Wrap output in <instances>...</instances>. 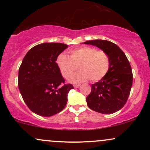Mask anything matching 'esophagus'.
Listing matches in <instances>:
<instances>
[{
	"label": "esophagus",
	"mask_w": 150,
	"mask_h": 150,
	"mask_svg": "<svg viewBox=\"0 0 150 150\" xmlns=\"http://www.w3.org/2000/svg\"><path fill=\"white\" fill-rule=\"evenodd\" d=\"M73 87H75V88H78V87H80V85H79V84H75V85H73Z\"/></svg>",
	"instance_id": "obj_1"
}]
</instances>
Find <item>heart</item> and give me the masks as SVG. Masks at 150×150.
Masks as SVG:
<instances>
[{
    "label": "heart",
    "mask_w": 150,
    "mask_h": 150,
    "mask_svg": "<svg viewBox=\"0 0 150 150\" xmlns=\"http://www.w3.org/2000/svg\"><path fill=\"white\" fill-rule=\"evenodd\" d=\"M56 64L65 79L69 78L79 66L81 70L70 77V82H81L89 79L91 82H98L108 73L110 59L104 51H97L90 46H82L72 50L70 57L63 53L58 55Z\"/></svg>",
    "instance_id": "heart-1"
}]
</instances>
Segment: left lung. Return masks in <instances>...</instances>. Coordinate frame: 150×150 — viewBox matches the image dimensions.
<instances>
[{
	"label": "left lung",
	"mask_w": 150,
	"mask_h": 150,
	"mask_svg": "<svg viewBox=\"0 0 150 150\" xmlns=\"http://www.w3.org/2000/svg\"><path fill=\"white\" fill-rule=\"evenodd\" d=\"M84 43L100 48L110 59L106 76L92 85L90 94L86 98L87 106L104 114L116 112L126 104L131 90L133 76L128 58L116 44L109 41L97 39Z\"/></svg>",
	"instance_id": "8db88e82"
}]
</instances>
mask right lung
I'll return each mask as SVG.
<instances>
[{
    "mask_svg": "<svg viewBox=\"0 0 150 150\" xmlns=\"http://www.w3.org/2000/svg\"><path fill=\"white\" fill-rule=\"evenodd\" d=\"M68 45L44 43L34 46L24 57L18 73V87L24 101L32 112L51 116L67 104L71 84H65L56 58Z\"/></svg>",
    "mask_w": 150,
    "mask_h": 150,
    "instance_id": "obj_1",
    "label": "right lung"
}]
</instances>
